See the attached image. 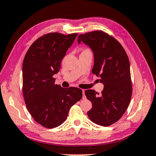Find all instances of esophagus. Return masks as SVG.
I'll use <instances>...</instances> for the list:
<instances>
[{
  "label": "esophagus",
  "mask_w": 156,
  "mask_h": 156,
  "mask_svg": "<svg viewBox=\"0 0 156 156\" xmlns=\"http://www.w3.org/2000/svg\"><path fill=\"white\" fill-rule=\"evenodd\" d=\"M83 91V98L84 99V98H85V95H84V89H83V91Z\"/></svg>",
  "instance_id": "esophagus-1"
}]
</instances>
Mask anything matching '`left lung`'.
I'll list each match as a JSON object with an SVG mask.
<instances>
[{
    "mask_svg": "<svg viewBox=\"0 0 156 156\" xmlns=\"http://www.w3.org/2000/svg\"><path fill=\"white\" fill-rule=\"evenodd\" d=\"M81 42L93 52L92 73L104 85L101 94L91 89L84 91L92 104L87 115L97 125L109 126L120 119L130 103L132 84L128 56L119 42L102 31L80 34L78 43Z\"/></svg>",
    "mask_w": 156,
    "mask_h": 156,
    "instance_id": "left-lung-1",
    "label": "left lung"
}]
</instances>
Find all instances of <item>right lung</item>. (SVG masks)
<instances>
[{"label":"right lung","instance_id":"1","mask_svg":"<svg viewBox=\"0 0 156 156\" xmlns=\"http://www.w3.org/2000/svg\"><path fill=\"white\" fill-rule=\"evenodd\" d=\"M78 34L49 33L34 42L23 64V97L35 121L46 128L61 125L69 111L83 96L77 87L62 88L55 84L53 76Z\"/></svg>","mask_w":156,"mask_h":156}]
</instances>
